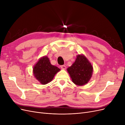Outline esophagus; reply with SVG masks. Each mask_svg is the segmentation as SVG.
<instances>
[{"label":"esophagus","mask_w":125,"mask_h":125,"mask_svg":"<svg viewBox=\"0 0 125 125\" xmlns=\"http://www.w3.org/2000/svg\"><path fill=\"white\" fill-rule=\"evenodd\" d=\"M60 67L62 69H66V67L65 65H61Z\"/></svg>","instance_id":"1"}]
</instances>
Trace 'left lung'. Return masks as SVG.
<instances>
[{"instance_id":"1","label":"left lung","mask_w":125,"mask_h":125,"mask_svg":"<svg viewBox=\"0 0 125 125\" xmlns=\"http://www.w3.org/2000/svg\"><path fill=\"white\" fill-rule=\"evenodd\" d=\"M73 82L78 85H83L92 77L93 67L85 57L78 55L75 62L67 68Z\"/></svg>"}]
</instances>
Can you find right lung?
<instances>
[{
	"label": "right lung",
	"instance_id": "obj_1",
	"mask_svg": "<svg viewBox=\"0 0 125 125\" xmlns=\"http://www.w3.org/2000/svg\"><path fill=\"white\" fill-rule=\"evenodd\" d=\"M60 69L51 65L47 56L41 58L33 68V73L41 84H46L53 79L55 75Z\"/></svg>",
	"mask_w": 125,
	"mask_h": 125
}]
</instances>
